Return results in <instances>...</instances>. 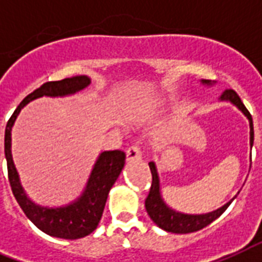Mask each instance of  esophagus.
<instances>
[{"instance_id": "esophagus-1", "label": "esophagus", "mask_w": 262, "mask_h": 262, "mask_svg": "<svg viewBox=\"0 0 262 262\" xmlns=\"http://www.w3.org/2000/svg\"><path fill=\"white\" fill-rule=\"evenodd\" d=\"M126 160L127 161H135V160H141V150L138 146H130L126 150Z\"/></svg>"}]
</instances>
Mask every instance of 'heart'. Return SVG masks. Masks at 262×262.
<instances>
[{
    "label": "heart",
    "instance_id": "obj_1",
    "mask_svg": "<svg viewBox=\"0 0 262 262\" xmlns=\"http://www.w3.org/2000/svg\"><path fill=\"white\" fill-rule=\"evenodd\" d=\"M159 112V105L157 103H145V105H137L133 107H129L125 110L122 114V121L125 124H136V122H142V121L149 120Z\"/></svg>",
    "mask_w": 262,
    "mask_h": 262
}]
</instances>
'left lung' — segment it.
I'll return each instance as SVG.
<instances>
[{
    "label": "left lung",
    "instance_id": "8db88e82",
    "mask_svg": "<svg viewBox=\"0 0 262 262\" xmlns=\"http://www.w3.org/2000/svg\"><path fill=\"white\" fill-rule=\"evenodd\" d=\"M203 84L211 86V80L202 79ZM221 101H229L233 105L237 106L238 109L241 110L249 120V125H250V146H253V140H254V132H253V120L250 113L245 107V105L242 103L241 98L238 97V94L234 90H225L221 95ZM150 172H152V186H150L149 193L145 199V208L148 215L150 216V220L156 223L157 226L163 229V230L168 231V233H175V234H187V233H193L206 227L207 225L215 221L218 216L223 214V211L226 210L230 203L234 201V198L230 202H227L226 205H223L222 207L216 208L215 211L207 212V214H184V212L175 211L173 208H171L164 202V199L161 198L160 192V179H159V173H157L156 164L150 161L149 163Z\"/></svg>",
    "mask_w": 262,
    "mask_h": 262
}]
</instances>
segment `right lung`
<instances>
[{
	"mask_svg": "<svg viewBox=\"0 0 262 262\" xmlns=\"http://www.w3.org/2000/svg\"><path fill=\"white\" fill-rule=\"evenodd\" d=\"M91 83L89 76H72L56 82H47L23 99L12 114L5 129V157L8 178L17 203L36 227L51 237L63 239H78L89 235L97 229L105 208L110 188L118 179L125 165L122 150H105L98 156L86 188L76 201L61 207H44L36 205L27 196L12 157V127L17 116L27 103L40 97H66L86 89Z\"/></svg>",
	"mask_w": 262,
	"mask_h": 262,
	"instance_id": "right-lung-1",
	"label": "right lung"
}]
</instances>
